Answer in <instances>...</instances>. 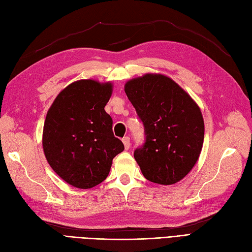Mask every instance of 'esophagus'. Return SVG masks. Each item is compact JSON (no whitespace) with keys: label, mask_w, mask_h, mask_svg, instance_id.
Listing matches in <instances>:
<instances>
[{"label":"esophagus","mask_w":252,"mask_h":252,"mask_svg":"<svg viewBox=\"0 0 252 252\" xmlns=\"http://www.w3.org/2000/svg\"><path fill=\"white\" fill-rule=\"evenodd\" d=\"M123 143H124L125 149L128 150L130 147V138L129 137H124L123 138Z\"/></svg>","instance_id":"34e87169"}]
</instances>
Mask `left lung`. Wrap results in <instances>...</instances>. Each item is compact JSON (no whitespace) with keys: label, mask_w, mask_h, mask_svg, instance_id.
Instances as JSON below:
<instances>
[{"label":"left lung","mask_w":252,"mask_h":252,"mask_svg":"<svg viewBox=\"0 0 252 252\" xmlns=\"http://www.w3.org/2000/svg\"><path fill=\"white\" fill-rule=\"evenodd\" d=\"M125 93L144 127V143L133 156L150 182L172 185L198 161L204 140L200 108L172 79L147 75L125 84Z\"/></svg>","instance_id":"1"}]
</instances>
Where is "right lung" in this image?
Returning <instances> with one entry per match:
<instances>
[{"label":"right lung","instance_id":"right-lung-1","mask_svg":"<svg viewBox=\"0 0 252 252\" xmlns=\"http://www.w3.org/2000/svg\"><path fill=\"white\" fill-rule=\"evenodd\" d=\"M111 94V83L79 80L61 92L47 113L45 156L54 172L73 187L88 189L105 181L113 158L124 151L105 111Z\"/></svg>","mask_w":252,"mask_h":252}]
</instances>
